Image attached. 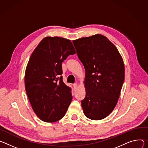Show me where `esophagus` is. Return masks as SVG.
<instances>
[{
	"label": "esophagus",
	"instance_id": "1",
	"mask_svg": "<svg viewBox=\"0 0 148 148\" xmlns=\"http://www.w3.org/2000/svg\"><path fill=\"white\" fill-rule=\"evenodd\" d=\"M77 87V83L74 84H73V88H74L75 89H76Z\"/></svg>",
	"mask_w": 148,
	"mask_h": 148
}]
</instances>
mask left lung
Listing matches in <instances>:
<instances>
[{"instance_id":"left-lung-1","label":"left lung","mask_w":148,"mask_h":148,"mask_svg":"<svg viewBox=\"0 0 148 148\" xmlns=\"http://www.w3.org/2000/svg\"><path fill=\"white\" fill-rule=\"evenodd\" d=\"M72 42L85 69L84 113L90 119L101 120L118 103L125 79L123 59L116 47L101 34Z\"/></svg>"}]
</instances>
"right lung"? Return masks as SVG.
Instances as JSON below:
<instances>
[{
    "label": "right lung",
    "instance_id": "add662e5",
    "mask_svg": "<svg viewBox=\"0 0 148 148\" xmlns=\"http://www.w3.org/2000/svg\"><path fill=\"white\" fill-rule=\"evenodd\" d=\"M75 53L70 40L47 36L30 57L25 71V89L33 110L44 122L62 119L71 103V89L59 76L62 63Z\"/></svg>",
    "mask_w": 148,
    "mask_h": 148
}]
</instances>
